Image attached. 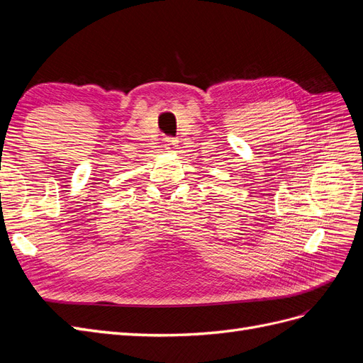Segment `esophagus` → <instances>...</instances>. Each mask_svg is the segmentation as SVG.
Segmentation results:
<instances>
[{"instance_id":"34e87169","label":"esophagus","mask_w":363,"mask_h":363,"mask_svg":"<svg viewBox=\"0 0 363 363\" xmlns=\"http://www.w3.org/2000/svg\"><path fill=\"white\" fill-rule=\"evenodd\" d=\"M175 144H177V140H175V139H168V140H167V145H168V148L175 147Z\"/></svg>"}]
</instances>
